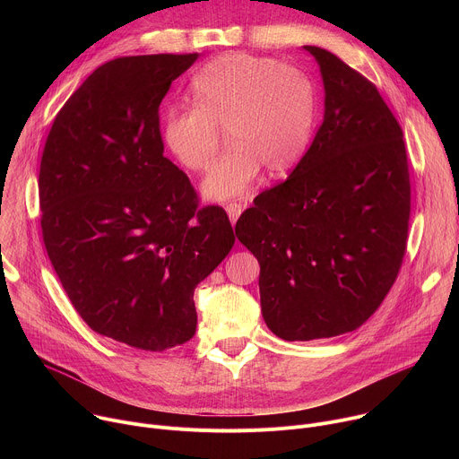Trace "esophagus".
Masks as SVG:
<instances>
[{"label": "esophagus", "instance_id": "esophagus-1", "mask_svg": "<svg viewBox=\"0 0 459 459\" xmlns=\"http://www.w3.org/2000/svg\"><path fill=\"white\" fill-rule=\"evenodd\" d=\"M243 209H245V205H241V204H229V205L225 207V211H227L229 218H230V221H232V225L238 221V218H239V214L243 212Z\"/></svg>", "mask_w": 459, "mask_h": 459}]
</instances>
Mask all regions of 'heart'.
Listing matches in <instances>:
<instances>
[{
  "label": "heart",
  "mask_w": 459,
  "mask_h": 459,
  "mask_svg": "<svg viewBox=\"0 0 459 459\" xmlns=\"http://www.w3.org/2000/svg\"><path fill=\"white\" fill-rule=\"evenodd\" d=\"M195 103L167 108L163 142L186 169L204 172L214 161L221 126L230 151L204 183L209 200L243 195L261 167L283 174L305 154L316 123V94L310 80L280 61L245 52L209 61L194 76Z\"/></svg>",
  "instance_id": "obj_1"
}]
</instances>
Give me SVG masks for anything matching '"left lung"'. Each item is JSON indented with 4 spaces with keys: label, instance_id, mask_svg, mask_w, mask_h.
<instances>
[{
    "label": "left lung",
    "instance_id": "8db88e82",
    "mask_svg": "<svg viewBox=\"0 0 459 459\" xmlns=\"http://www.w3.org/2000/svg\"><path fill=\"white\" fill-rule=\"evenodd\" d=\"M305 50L325 85L323 123L292 174L255 195L236 223L259 261L264 319L287 342L361 326L398 278L411 218L398 119L376 85L336 54Z\"/></svg>",
    "mask_w": 459,
    "mask_h": 459
}]
</instances>
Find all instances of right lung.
Segmentation results:
<instances>
[{
    "label": "right lung",
    "instance_id": "obj_1",
    "mask_svg": "<svg viewBox=\"0 0 459 459\" xmlns=\"http://www.w3.org/2000/svg\"><path fill=\"white\" fill-rule=\"evenodd\" d=\"M195 59L103 63L57 112L39 165L41 234L65 292L94 333L140 351L194 336V289L236 241L227 212L200 207L163 156L160 105Z\"/></svg>",
    "mask_w": 459,
    "mask_h": 459
}]
</instances>
